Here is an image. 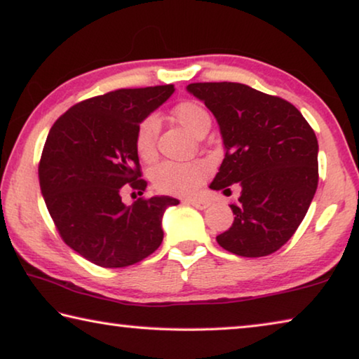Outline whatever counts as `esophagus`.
<instances>
[{"instance_id": "obj_1", "label": "esophagus", "mask_w": 359, "mask_h": 359, "mask_svg": "<svg viewBox=\"0 0 359 359\" xmlns=\"http://www.w3.org/2000/svg\"><path fill=\"white\" fill-rule=\"evenodd\" d=\"M184 203L185 205H191L194 208H196V210H206V208L211 205L210 201L201 200V198H187Z\"/></svg>"}]
</instances>
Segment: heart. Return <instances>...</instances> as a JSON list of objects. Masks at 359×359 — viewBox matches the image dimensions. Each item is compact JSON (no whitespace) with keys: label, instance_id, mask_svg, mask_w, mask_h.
Listing matches in <instances>:
<instances>
[{"label":"heart","instance_id":"heart-1","mask_svg":"<svg viewBox=\"0 0 359 359\" xmlns=\"http://www.w3.org/2000/svg\"><path fill=\"white\" fill-rule=\"evenodd\" d=\"M172 116L187 130L198 135L203 128H210L211 117L208 111L196 101H180L174 106ZM158 119L147 116L138 122L133 135V145L138 156L145 161H151L156 154ZM210 175V164L205 161L170 163L164 161L154 165L149 174L153 189L165 195H191L200 189L203 182Z\"/></svg>","mask_w":359,"mask_h":359}]
</instances>
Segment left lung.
Returning a JSON list of instances; mask_svg holds the SVG:
<instances>
[{"instance_id": "obj_1", "label": "left lung", "mask_w": 359, "mask_h": 359, "mask_svg": "<svg viewBox=\"0 0 359 359\" xmlns=\"http://www.w3.org/2000/svg\"><path fill=\"white\" fill-rule=\"evenodd\" d=\"M187 90L216 117L226 147L210 189L242 185L231 205L233 224L217 243L245 258L274 253L297 232L316 194V133L287 100L248 85L198 82Z\"/></svg>"}]
</instances>
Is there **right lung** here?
I'll return each instance as SVG.
<instances>
[{"mask_svg": "<svg viewBox=\"0 0 359 359\" xmlns=\"http://www.w3.org/2000/svg\"><path fill=\"white\" fill-rule=\"evenodd\" d=\"M172 92L174 85H158L93 96L57 117L48 133L39 164L41 195L64 243L90 263L137 264L163 242V212L179 200L138 198L127 206L121 191H145L133 135Z\"/></svg>", "mask_w": 359, "mask_h": 359, "instance_id": "right-lung-1", "label": "right lung"}]
</instances>
